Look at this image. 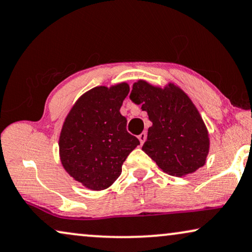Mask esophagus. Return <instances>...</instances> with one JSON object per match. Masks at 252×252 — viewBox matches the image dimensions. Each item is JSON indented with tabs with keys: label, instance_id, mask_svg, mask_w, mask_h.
Here are the masks:
<instances>
[{
	"label": "esophagus",
	"instance_id": "obj_1",
	"mask_svg": "<svg viewBox=\"0 0 252 252\" xmlns=\"http://www.w3.org/2000/svg\"><path fill=\"white\" fill-rule=\"evenodd\" d=\"M146 137H147V135H146V132H142L140 133V135L138 136V139H139V142H140V144H143L145 143V140H146Z\"/></svg>",
	"mask_w": 252,
	"mask_h": 252
}]
</instances>
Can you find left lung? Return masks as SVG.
Here are the masks:
<instances>
[{
	"instance_id": "8db88e82",
	"label": "left lung",
	"mask_w": 252,
	"mask_h": 252,
	"mask_svg": "<svg viewBox=\"0 0 252 252\" xmlns=\"http://www.w3.org/2000/svg\"><path fill=\"white\" fill-rule=\"evenodd\" d=\"M130 99L142 105L152 122L143 151L159 168L173 176H186L205 165L209 131L198 109L179 86L163 89L145 80L132 85Z\"/></svg>"
}]
</instances>
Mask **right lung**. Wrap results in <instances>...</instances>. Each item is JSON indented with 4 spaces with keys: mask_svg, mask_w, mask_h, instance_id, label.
I'll list each match as a JSON object with an SVG mask.
<instances>
[{
    "mask_svg": "<svg viewBox=\"0 0 252 252\" xmlns=\"http://www.w3.org/2000/svg\"><path fill=\"white\" fill-rule=\"evenodd\" d=\"M126 83L96 86L84 93L66 115L60 133V159L73 180L100 191L112 186L139 140L126 131L120 108L128 95Z\"/></svg>",
    "mask_w": 252,
    "mask_h": 252,
    "instance_id": "1",
    "label": "right lung"
}]
</instances>
